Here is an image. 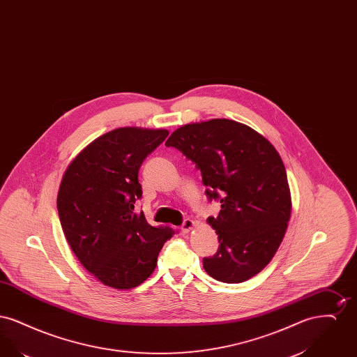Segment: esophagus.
Segmentation results:
<instances>
[{
	"label": "esophagus",
	"mask_w": 357,
	"mask_h": 357,
	"mask_svg": "<svg viewBox=\"0 0 357 357\" xmlns=\"http://www.w3.org/2000/svg\"><path fill=\"white\" fill-rule=\"evenodd\" d=\"M194 227V221L192 220H190V218H187V220H185L183 221V223H182V226H181V230H182V233H185V234H187L191 229Z\"/></svg>",
	"instance_id": "34e87169"
}]
</instances>
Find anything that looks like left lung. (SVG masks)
<instances>
[{
    "instance_id": "1",
    "label": "left lung",
    "mask_w": 357,
    "mask_h": 357,
    "mask_svg": "<svg viewBox=\"0 0 357 357\" xmlns=\"http://www.w3.org/2000/svg\"><path fill=\"white\" fill-rule=\"evenodd\" d=\"M202 174L208 201L221 211L208 223L218 234V250L204 257L213 278L243 282L275 255L288 227L291 199L281 156L268 139L229 119L186 124L166 142Z\"/></svg>"
}]
</instances>
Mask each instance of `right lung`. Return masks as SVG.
Wrapping results in <instances>:
<instances>
[{
  "label": "right lung",
  "mask_w": 357,
  "mask_h": 357,
  "mask_svg": "<svg viewBox=\"0 0 357 357\" xmlns=\"http://www.w3.org/2000/svg\"><path fill=\"white\" fill-rule=\"evenodd\" d=\"M166 130L118 128L95 139L66 171L57 210L72 252L104 285L136 288L156 266L175 230L151 226L135 214L142 198L137 174L165 142Z\"/></svg>",
  "instance_id": "add662e5"
}]
</instances>
